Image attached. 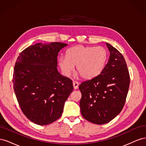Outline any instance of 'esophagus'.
<instances>
[{
    "label": "esophagus",
    "mask_w": 146,
    "mask_h": 146,
    "mask_svg": "<svg viewBox=\"0 0 146 146\" xmlns=\"http://www.w3.org/2000/svg\"><path fill=\"white\" fill-rule=\"evenodd\" d=\"M78 85H79V84L77 82H73V86H74V88L75 90L77 89V88H78Z\"/></svg>",
    "instance_id": "1"
}]
</instances>
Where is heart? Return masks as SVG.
<instances>
[{"instance_id":"obj_1","label":"heart","mask_w":146,"mask_h":146,"mask_svg":"<svg viewBox=\"0 0 146 146\" xmlns=\"http://www.w3.org/2000/svg\"><path fill=\"white\" fill-rule=\"evenodd\" d=\"M108 58V52L104 47L74 46L68 50L66 56H60L58 65L65 76L69 77L74 70L77 75L85 79L98 76L104 69Z\"/></svg>"}]
</instances>
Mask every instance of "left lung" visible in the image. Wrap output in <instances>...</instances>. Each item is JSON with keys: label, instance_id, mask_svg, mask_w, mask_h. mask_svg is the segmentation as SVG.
<instances>
[{"label": "left lung", "instance_id": "1", "mask_svg": "<svg viewBox=\"0 0 146 146\" xmlns=\"http://www.w3.org/2000/svg\"><path fill=\"white\" fill-rule=\"evenodd\" d=\"M110 52L104 69L98 76L79 85L83 117L96 124L111 121L121 113L130 85L125 60L116 48L106 43Z\"/></svg>", "mask_w": 146, "mask_h": 146}]
</instances>
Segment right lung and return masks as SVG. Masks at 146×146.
I'll return each mask as SVG.
<instances>
[{"label":"right lung","instance_id":"1","mask_svg":"<svg viewBox=\"0 0 146 146\" xmlns=\"http://www.w3.org/2000/svg\"><path fill=\"white\" fill-rule=\"evenodd\" d=\"M67 44L37 43L21 52L16 61L13 88L22 111L40 125L50 124L62 114L73 91L72 80L57 70V56Z\"/></svg>","mask_w":146,"mask_h":146}]
</instances>
